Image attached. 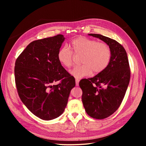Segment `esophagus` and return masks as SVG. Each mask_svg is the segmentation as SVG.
Masks as SVG:
<instances>
[{"label":"esophagus","instance_id":"esophagus-1","mask_svg":"<svg viewBox=\"0 0 146 146\" xmlns=\"http://www.w3.org/2000/svg\"><path fill=\"white\" fill-rule=\"evenodd\" d=\"M79 80L78 79H76V86H78V85H79Z\"/></svg>","mask_w":146,"mask_h":146}]
</instances>
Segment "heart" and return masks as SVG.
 Listing matches in <instances>:
<instances>
[{
    "label": "heart",
    "instance_id": "heart-1",
    "mask_svg": "<svg viewBox=\"0 0 146 146\" xmlns=\"http://www.w3.org/2000/svg\"><path fill=\"white\" fill-rule=\"evenodd\" d=\"M71 46L75 54H83L81 60L83 64L76 66L70 71V74L77 79L90 76L92 70L96 74L104 71L111 61V50L106 43L80 36L74 39ZM57 58L59 62L67 68H70L74 64V55L68 46L60 48Z\"/></svg>",
    "mask_w": 146,
    "mask_h": 146
}]
</instances>
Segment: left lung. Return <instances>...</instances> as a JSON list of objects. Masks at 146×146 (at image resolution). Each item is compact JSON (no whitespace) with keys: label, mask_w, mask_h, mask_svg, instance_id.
<instances>
[{"label":"left lung","mask_w":146,"mask_h":146,"mask_svg":"<svg viewBox=\"0 0 146 146\" xmlns=\"http://www.w3.org/2000/svg\"><path fill=\"white\" fill-rule=\"evenodd\" d=\"M105 42L111 48V60L104 71L80 82L82 102L92 118L103 119L111 116L121 105L130 78L127 52L114 39L99 34H89Z\"/></svg>","instance_id":"left-lung-1"}]
</instances>
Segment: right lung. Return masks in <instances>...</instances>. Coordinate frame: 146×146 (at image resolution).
Wrapping results in <instances>:
<instances>
[{"label": "right lung", "mask_w": 146, "mask_h": 146, "mask_svg": "<svg viewBox=\"0 0 146 146\" xmlns=\"http://www.w3.org/2000/svg\"><path fill=\"white\" fill-rule=\"evenodd\" d=\"M63 35L30 42L15 63V76L21 100L35 116L43 120L60 116L67 105L75 78L57 58L64 41ZM59 84L52 86L55 81Z\"/></svg>", "instance_id": "1"}]
</instances>
